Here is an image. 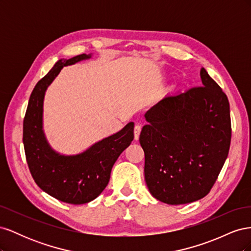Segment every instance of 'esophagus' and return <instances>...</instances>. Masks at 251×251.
I'll list each match as a JSON object with an SVG mask.
<instances>
[{
    "label": "esophagus",
    "mask_w": 251,
    "mask_h": 251,
    "mask_svg": "<svg viewBox=\"0 0 251 251\" xmlns=\"http://www.w3.org/2000/svg\"><path fill=\"white\" fill-rule=\"evenodd\" d=\"M140 132H141V126L140 125H136L135 127H134V137H135L136 140L139 138Z\"/></svg>",
    "instance_id": "1"
}]
</instances>
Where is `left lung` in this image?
I'll return each instance as SVG.
<instances>
[{
    "label": "left lung",
    "mask_w": 251,
    "mask_h": 251,
    "mask_svg": "<svg viewBox=\"0 0 251 251\" xmlns=\"http://www.w3.org/2000/svg\"><path fill=\"white\" fill-rule=\"evenodd\" d=\"M200 74L202 86L164 97L144 115V179L153 197L166 204L202 199L228 156V98L204 68Z\"/></svg>",
    "instance_id": "obj_1"
}]
</instances>
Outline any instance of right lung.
<instances>
[{"instance_id":"add662e5","label":"right lung","mask_w":251,"mask_h":251,"mask_svg":"<svg viewBox=\"0 0 251 251\" xmlns=\"http://www.w3.org/2000/svg\"><path fill=\"white\" fill-rule=\"evenodd\" d=\"M89 57L80 54L59 59L35 85L23 123L26 160L35 183L53 198L69 204H85L100 196L109 183L114 163L134 139V124L130 123L76 156H62L50 149L42 130L45 91L64 66Z\"/></svg>"}]
</instances>
